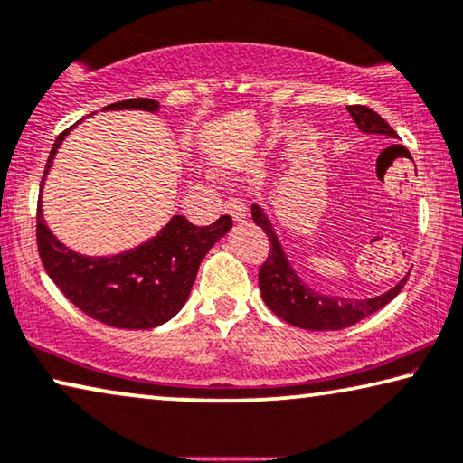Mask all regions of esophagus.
<instances>
[{
	"mask_svg": "<svg viewBox=\"0 0 463 463\" xmlns=\"http://www.w3.org/2000/svg\"><path fill=\"white\" fill-rule=\"evenodd\" d=\"M224 212L229 213L232 220H243L247 216V207L241 199H226Z\"/></svg>",
	"mask_w": 463,
	"mask_h": 463,
	"instance_id": "34e87169",
	"label": "esophagus"
}]
</instances>
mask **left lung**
Returning a JSON list of instances; mask_svg holds the SVG:
<instances>
[{"mask_svg":"<svg viewBox=\"0 0 463 463\" xmlns=\"http://www.w3.org/2000/svg\"><path fill=\"white\" fill-rule=\"evenodd\" d=\"M348 113L353 115L356 126L364 134H383L396 138V132L388 126V121L375 113L373 109L364 104H353L346 107ZM251 218L260 229L269 237L270 250L269 258L260 266L258 283L262 291V299L266 306L275 312L285 323L294 327L310 329V331H337L350 325L363 321L364 317L373 315L383 308L390 299L399 296V291L405 288L407 277L386 294L369 298V299H348V298H334L323 296L312 291L308 285L299 281V277L291 269V264L285 258L281 243L277 241V234L272 231L269 218L258 205L251 207Z\"/></svg>","mask_w":463,"mask_h":463,"instance_id":"1","label":"left lung"}]
</instances>
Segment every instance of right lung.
<instances>
[{"instance_id":"1","label":"right lung","mask_w":463,"mask_h":463,"mask_svg":"<svg viewBox=\"0 0 463 463\" xmlns=\"http://www.w3.org/2000/svg\"><path fill=\"white\" fill-rule=\"evenodd\" d=\"M119 109L157 110L159 102L129 99L107 107ZM69 129L52 146L42 186ZM231 226V216H220L210 226H194L184 216H174L146 243L110 258H92L71 251L52 234L43 220L42 197L37 201V250L45 272L77 308L119 329H153L169 321L191 294L201 260Z\"/></svg>"}]
</instances>
